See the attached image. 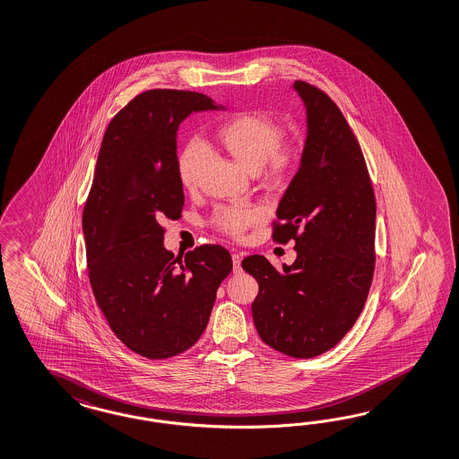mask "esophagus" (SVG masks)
Listing matches in <instances>:
<instances>
[{
  "label": "esophagus",
  "mask_w": 459,
  "mask_h": 459,
  "mask_svg": "<svg viewBox=\"0 0 459 459\" xmlns=\"http://www.w3.org/2000/svg\"><path fill=\"white\" fill-rule=\"evenodd\" d=\"M240 261H242V257L238 255V254H232V262H234V273H240L242 271V267H240Z\"/></svg>",
  "instance_id": "1"
}]
</instances>
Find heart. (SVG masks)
<instances>
[{
  "label": "heart",
  "instance_id": "1",
  "mask_svg": "<svg viewBox=\"0 0 459 459\" xmlns=\"http://www.w3.org/2000/svg\"><path fill=\"white\" fill-rule=\"evenodd\" d=\"M285 130L273 117L264 112L238 113L219 126L215 140L221 149L257 175L267 188H282L296 174L302 160L298 145L284 142ZM205 152L198 143H190L178 157V178L188 192H195L205 170ZM261 221V212L252 207H219L212 222L225 236L240 238Z\"/></svg>",
  "mask_w": 459,
  "mask_h": 459
}]
</instances>
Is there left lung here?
I'll return each instance as SVG.
<instances>
[{
	"mask_svg": "<svg viewBox=\"0 0 459 459\" xmlns=\"http://www.w3.org/2000/svg\"><path fill=\"white\" fill-rule=\"evenodd\" d=\"M307 108L302 163L273 222V240H296L298 259L279 273L262 255L242 261L259 284L252 302L267 346L290 358L321 356L352 329L374 275L376 197L359 142L321 88L294 83Z\"/></svg>",
	"mask_w": 459,
	"mask_h": 459,
	"instance_id": "left-lung-1",
	"label": "left lung"
}]
</instances>
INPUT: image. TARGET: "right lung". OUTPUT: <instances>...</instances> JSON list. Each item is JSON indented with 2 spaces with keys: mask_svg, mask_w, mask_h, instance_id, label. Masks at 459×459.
Wrapping results in <instances>:
<instances>
[{
  "mask_svg": "<svg viewBox=\"0 0 459 459\" xmlns=\"http://www.w3.org/2000/svg\"><path fill=\"white\" fill-rule=\"evenodd\" d=\"M217 108L197 91L155 88L110 120L83 207L88 279L100 310L125 346L169 359L205 331L217 289L232 271L227 248L205 244L174 257L163 221L184 209L177 128L192 112Z\"/></svg>",
  "mask_w": 459,
  "mask_h": 459,
  "instance_id": "add662e5",
  "label": "right lung"
}]
</instances>
